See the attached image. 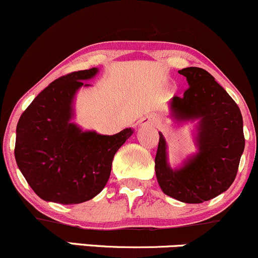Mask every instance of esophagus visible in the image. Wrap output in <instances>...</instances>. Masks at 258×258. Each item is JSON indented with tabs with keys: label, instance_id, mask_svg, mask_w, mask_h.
<instances>
[{
	"label": "esophagus",
	"instance_id": "34e87169",
	"mask_svg": "<svg viewBox=\"0 0 258 258\" xmlns=\"http://www.w3.org/2000/svg\"><path fill=\"white\" fill-rule=\"evenodd\" d=\"M161 123V119L159 116H150L139 121V126H159Z\"/></svg>",
	"mask_w": 258,
	"mask_h": 258
}]
</instances>
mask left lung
Here are the masks:
<instances>
[{"label": "left lung", "instance_id": "left-lung-1", "mask_svg": "<svg viewBox=\"0 0 258 258\" xmlns=\"http://www.w3.org/2000/svg\"><path fill=\"white\" fill-rule=\"evenodd\" d=\"M178 73L189 87L183 97H173L171 112L178 122L199 119L198 153L173 170L167 162L166 141L159 133L155 173L168 197L200 204L226 191L235 179L245 148L242 116L232 97L206 70L190 67Z\"/></svg>", "mask_w": 258, "mask_h": 258}]
</instances>
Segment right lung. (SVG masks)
<instances>
[{
	"mask_svg": "<svg viewBox=\"0 0 258 258\" xmlns=\"http://www.w3.org/2000/svg\"><path fill=\"white\" fill-rule=\"evenodd\" d=\"M98 73L80 70L53 81L31 102L17 125L16 161L41 199L80 204L103 190L115 153L132 136L125 128L112 136L82 131L72 122L74 97Z\"/></svg>",
	"mask_w": 258,
	"mask_h": 258,
	"instance_id": "1",
	"label": "right lung"
}]
</instances>
